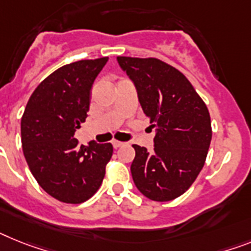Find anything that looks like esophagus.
<instances>
[{
    "mask_svg": "<svg viewBox=\"0 0 251 251\" xmlns=\"http://www.w3.org/2000/svg\"><path fill=\"white\" fill-rule=\"evenodd\" d=\"M112 145H113V148H120V147H122V145H124V143L119 142V140H113Z\"/></svg>",
    "mask_w": 251,
    "mask_h": 251,
    "instance_id": "34e87169",
    "label": "esophagus"
}]
</instances>
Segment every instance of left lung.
<instances>
[{"mask_svg": "<svg viewBox=\"0 0 251 251\" xmlns=\"http://www.w3.org/2000/svg\"><path fill=\"white\" fill-rule=\"evenodd\" d=\"M155 127L154 151L134 144L132 180L154 201H174L201 171L212 140L207 106L184 74L154 57H117Z\"/></svg>", "mask_w": 251, "mask_h": 251, "instance_id": "obj_1", "label": "left lung"}]
</instances>
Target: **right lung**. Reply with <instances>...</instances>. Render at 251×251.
<instances>
[{"instance_id":"add662e5","label":"right lung","mask_w":251,"mask_h":251,"mask_svg":"<svg viewBox=\"0 0 251 251\" xmlns=\"http://www.w3.org/2000/svg\"><path fill=\"white\" fill-rule=\"evenodd\" d=\"M108 57L60 67L35 88L22 117L24 157L50 197L69 204L92 198L102 185L113 153L111 143L80 145L74 132L85 122L90 90Z\"/></svg>"}]
</instances>
